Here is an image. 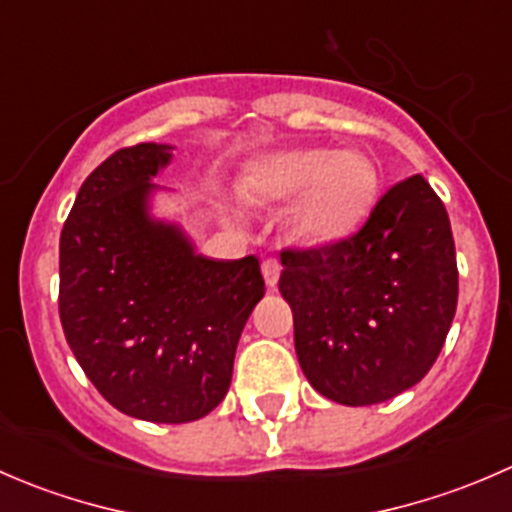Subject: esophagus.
<instances>
[{"instance_id": "esophagus-1", "label": "esophagus", "mask_w": 512, "mask_h": 512, "mask_svg": "<svg viewBox=\"0 0 512 512\" xmlns=\"http://www.w3.org/2000/svg\"><path fill=\"white\" fill-rule=\"evenodd\" d=\"M280 272H282V265L277 260H265L262 262V277H265L267 287H277V282H280Z\"/></svg>"}]
</instances>
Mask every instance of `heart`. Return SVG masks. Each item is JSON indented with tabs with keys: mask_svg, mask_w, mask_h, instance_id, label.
<instances>
[{
	"mask_svg": "<svg viewBox=\"0 0 512 512\" xmlns=\"http://www.w3.org/2000/svg\"><path fill=\"white\" fill-rule=\"evenodd\" d=\"M240 188L257 203L294 198V235L307 245H332L366 223L379 195V170L356 151L289 148L257 158L242 173Z\"/></svg>",
	"mask_w": 512,
	"mask_h": 512,
	"instance_id": "b5f03b06",
	"label": "heart"
}]
</instances>
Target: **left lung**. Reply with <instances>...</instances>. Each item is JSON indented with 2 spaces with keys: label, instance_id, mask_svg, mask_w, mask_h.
<instances>
[{
  "label": "left lung",
  "instance_id": "left-lung-1",
  "mask_svg": "<svg viewBox=\"0 0 512 512\" xmlns=\"http://www.w3.org/2000/svg\"><path fill=\"white\" fill-rule=\"evenodd\" d=\"M282 267L299 366L327 399L389 401L441 354L458 302L456 245L423 175L396 183L356 235L285 250Z\"/></svg>",
  "mask_w": 512,
  "mask_h": 512
}]
</instances>
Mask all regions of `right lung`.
Returning <instances> with one entry per match:
<instances>
[{"mask_svg": "<svg viewBox=\"0 0 512 512\" xmlns=\"http://www.w3.org/2000/svg\"><path fill=\"white\" fill-rule=\"evenodd\" d=\"M173 146L121 148L84 180L59 242V317L98 394L121 414L188 423L225 399L260 262L198 255L151 215Z\"/></svg>", "mask_w": 512, "mask_h": 512, "instance_id": "right-lung-1", "label": "right lung"}]
</instances>
